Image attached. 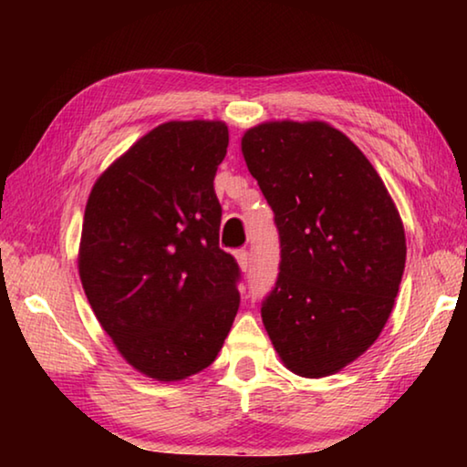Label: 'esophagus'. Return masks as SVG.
<instances>
[{
    "label": "esophagus",
    "instance_id": "esophagus-1",
    "mask_svg": "<svg viewBox=\"0 0 467 467\" xmlns=\"http://www.w3.org/2000/svg\"><path fill=\"white\" fill-rule=\"evenodd\" d=\"M236 262H239L241 270L247 272V270H249V265H251V255H249V251H247V249H239V251H236Z\"/></svg>",
    "mask_w": 467,
    "mask_h": 467
}]
</instances>
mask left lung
Returning a JSON list of instances; mask_svg holds the SVG:
<instances>
[{"mask_svg": "<svg viewBox=\"0 0 467 467\" xmlns=\"http://www.w3.org/2000/svg\"><path fill=\"white\" fill-rule=\"evenodd\" d=\"M274 210L280 274L262 319L286 368L327 377L389 319L406 267L400 212L368 158L323 121H270L241 140Z\"/></svg>", "mask_w": 467, "mask_h": 467, "instance_id": "left-lung-1", "label": "left lung"}]
</instances>
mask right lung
Returning a JSON list of instances; mask_svg holds the SVG:
<instances>
[{"instance_id": "add662e5", "label": "right lung", "mask_w": 467, "mask_h": 467, "mask_svg": "<svg viewBox=\"0 0 467 467\" xmlns=\"http://www.w3.org/2000/svg\"><path fill=\"white\" fill-rule=\"evenodd\" d=\"M226 148L223 121L162 123L102 172L86 203V296L121 357L158 381L210 367L239 311L241 270L218 244Z\"/></svg>"}]
</instances>
